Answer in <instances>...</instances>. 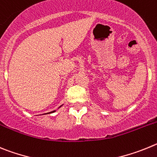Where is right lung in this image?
<instances>
[{
	"mask_svg": "<svg viewBox=\"0 0 157 157\" xmlns=\"http://www.w3.org/2000/svg\"><path fill=\"white\" fill-rule=\"evenodd\" d=\"M62 106V105H61ZM60 106V107H61ZM54 112H56V110H54V111H52V112H50V113H54ZM44 114H46V113H44Z\"/></svg>",
	"mask_w": 157,
	"mask_h": 157,
	"instance_id": "right-lung-1",
	"label": "right lung"
}]
</instances>
